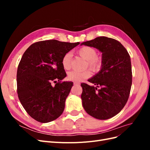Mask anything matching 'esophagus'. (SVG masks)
I'll return each instance as SVG.
<instances>
[{
  "label": "esophagus",
  "instance_id": "esophagus-1",
  "mask_svg": "<svg viewBox=\"0 0 150 150\" xmlns=\"http://www.w3.org/2000/svg\"><path fill=\"white\" fill-rule=\"evenodd\" d=\"M74 85H78V84H79V82H74Z\"/></svg>",
  "mask_w": 150,
  "mask_h": 150
}]
</instances>
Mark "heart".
Wrapping results in <instances>:
<instances>
[{"instance_id": "heart-1", "label": "heart", "mask_w": 150, "mask_h": 150, "mask_svg": "<svg viewBox=\"0 0 150 150\" xmlns=\"http://www.w3.org/2000/svg\"><path fill=\"white\" fill-rule=\"evenodd\" d=\"M78 54L84 59L87 61L88 66L93 69H98L101 65V61L99 58L96 57L97 52L96 49L89 46H84L79 49ZM71 54L66 53L62 59V64L64 69L68 70L71 67ZM91 76L89 71L79 72L77 71H72L68 73V79L72 81H80L84 79L88 78Z\"/></svg>"}]
</instances>
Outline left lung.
Returning a JSON list of instances; mask_svg holds the SVG:
<instances>
[{
    "instance_id": "left-lung-1",
    "label": "left lung",
    "mask_w": 150,
    "mask_h": 150,
    "mask_svg": "<svg viewBox=\"0 0 150 150\" xmlns=\"http://www.w3.org/2000/svg\"><path fill=\"white\" fill-rule=\"evenodd\" d=\"M83 45L102 53L101 69L88 80L95 86L81 84L83 106L94 118L110 119L122 110L129 96L132 84L130 56L119 41L104 36L82 42Z\"/></svg>"
}]
</instances>
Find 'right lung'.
I'll return each mask as SVG.
<instances>
[{
  "label": "right lung",
  "instance_id": "right-lung-1",
  "mask_svg": "<svg viewBox=\"0 0 150 150\" xmlns=\"http://www.w3.org/2000/svg\"><path fill=\"white\" fill-rule=\"evenodd\" d=\"M79 44L43 40L30 45L24 53L17 68V94L22 106L35 120L51 122L64 111L73 83L61 82L66 77L62 59Z\"/></svg>",
  "mask_w": 150,
  "mask_h": 150
}]
</instances>
